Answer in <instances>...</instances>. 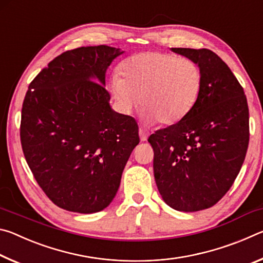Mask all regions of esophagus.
Masks as SVG:
<instances>
[{
    "label": "esophagus",
    "mask_w": 263,
    "mask_h": 263,
    "mask_svg": "<svg viewBox=\"0 0 263 263\" xmlns=\"http://www.w3.org/2000/svg\"><path fill=\"white\" fill-rule=\"evenodd\" d=\"M148 135H149L148 131H146L145 128H142V127L139 128V136H140V140H141V141H146V140H147Z\"/></svg>",
    "instance_id": "34e87169"
}]
</instances>
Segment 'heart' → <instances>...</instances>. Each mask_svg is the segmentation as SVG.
Masks as SVG:
<instances>
[{"instance_id":"obj_1","label":"heart","mask_w":263,"mask_h":263,"mask_svg":"<svg viewBox=\"0 0 263 263\" xmlns=\"http://www.w3.org/2000/svg\"><path fill=\"white\" fill-rule=\"evenodd\" d=\"M110 81L111 95L124 112L137 105L146 123L174 125L197 104L202 72L193 60L169 53L142 52L124 59Z\"/></svg>"}]
</instances>
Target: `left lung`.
Masks as SVG:
<instances>
[{"instance_id":"obj_1","label":"left lung","mask_w":263,"mask_h":263,"mask_svg":"<svg viewBox=\"0 0 263 263\" xmlns=\"http://www.w3.org/2000/svg\"><path fill=\"white\" fill-rule=\"evenodd\" d=\"M202 72L197 104L181 122L148 138L154 177L164 203L177 211L211 208L228 193L246 157L249 114L229 66L206 48H172Z\"/></svg>"}]
</instances>
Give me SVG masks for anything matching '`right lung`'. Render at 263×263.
Here are the masks:
<instances>
[{"label": "right lung", "instance_id": "add662e5", "mask_svg": "<svg viewBox=\"0 0 263 263\" xmlns=\"http://www.w3.org/2000/svg\"><path fill=\"white\" fill-rule=\"evenodd\" d=\"M124 51L83 46L53 59L30 83L22 108L21 142L35 181L61 209L104 210L139 144L138 124L116 112L105 73Z\"/></svg>", "mask_w": 263, "mask_h": 263}]
</instances>
